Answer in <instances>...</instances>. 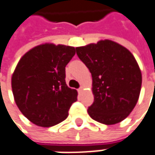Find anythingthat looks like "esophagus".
<instances>
[{
	"label": "esophagus",
	"instance_id": "34e87169",
	"mask_svg": "<svg viewBox=\"0 0 155 155\" xmlns=\"http://www.w3.org/2000/svg\"><path fill=\"white\" fill-rule=\"evenodd\" d=\"M82 89H83V87H79V88H78V93H81V92H82Z\"/></svg>",
	"mask_w": 155,
	"mask_h": 155
}]
</instances>
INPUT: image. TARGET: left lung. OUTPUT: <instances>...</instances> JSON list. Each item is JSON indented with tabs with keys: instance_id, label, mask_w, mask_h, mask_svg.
Masks as SVG:
<instances>
[{
	"instance_id": "1",
	"label": "left lung",
	"mask_w": 155,
	"mask_h": 155,
	"mask_svg": "<svg viewBox=\"0 0 155 155\" xmlns=\"http://www.w3.org/2000/svg\"><path fill=\"white\" fill-rule=\"evenodd\" d=\"M76 53L92 75L94 103L87 109L90 117L108 125L123 121L137 104L142 83L132 52L105 39L77 47Z\"/></svg>"
}]
</instances>
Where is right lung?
<instances>
[{"label": "right lung", "instance_id": "obj_1", "mask_svg": "<svg viewBox=\"0 0 155 155\" xmlns=\"http://www.w3.org/2000/svg\"><path fill=\"white\" fill-rule=\"evenodd\" d=\"M75 48L43 44L19 60L11 79L15 102L31 122L50 127L64 121L77 100V91L66 83V66Z\"/></svg>", "mask_w": 155, "mask_h": 155}]
</instances>
